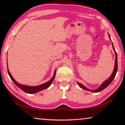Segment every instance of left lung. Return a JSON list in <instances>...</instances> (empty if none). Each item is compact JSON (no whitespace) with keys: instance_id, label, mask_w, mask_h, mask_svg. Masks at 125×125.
Segmentation results:
<instances>
[{"instance_id":"obj_1","label":"left lung","mask_w":125,"mask_h":125,"mask_svg":"<svg viewBox=\"0 0 125 125\" xmlns=\"http://www.w3.org/2000/svg\"><path fill=\"white\" fill-rule=\"evenodd\" d=\"M108 35H109V37L110 40L111 41L110 36V35L109 34V33H108ZM112 46H113V50H114V52H115V66H114V71L113 72V73H112L111 75H110V77L108 78V79L106 80L103 83L101 84L100 86H99V87L98 89H95V90L89 89H88V88H86V86L83 85L82 84L80 83H79V82H77V83L78 84V85L79 86L80 88L83 89L85 90L90 91V92H94V93H98V92H101V91L103 90V89H104L105 88H106L107 86H108L109 84L111 83L112 81H113V79H114V78L115 77V75H116V73H117V53H116V52L115 51V48H114V47L113 42H112Z\"/></svg>"}]
</instances>
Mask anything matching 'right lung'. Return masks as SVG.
Here are the masks:
<instances>
[{
	"instance_id": "add662e5",
	"label": "right lung",
	"mask_w": 125,
	"mask_h": 125,
	"mask_svg": "<svg viewBox=\"0 0 125 125\" xmlns=\"http://www.w3.org/2000/svg\"><path fill=\"white\" fill-rule=\"evenodd\" d=\"M8 63V62H7ZM8 68V74H9L10 78H11L12 81L14 82V84L18 86V87L20 89H21L22 91H24V92L28 93V94H34V93H36L40 92L42 90L46 89H47L49 86L51 85L52 83L53 80H54L55 75H56V69L54 70V74L53 75V77L51 78V79L49 81L47 82H46L45 83H43L41 85H37V86H28V85H22L20 83H19L18 82H17L14 79V78L12 77V75L10 74L9 68H8V66L7 65Z\"/></svg>"
}]
</instances>
